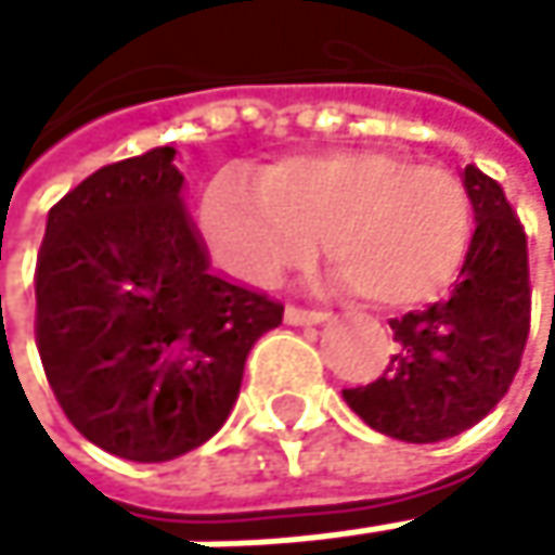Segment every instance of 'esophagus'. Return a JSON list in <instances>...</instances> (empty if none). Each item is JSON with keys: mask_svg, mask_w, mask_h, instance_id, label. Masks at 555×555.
<instances>
[{"mask_svg": "<svg viewBox=\"0 0 555 555\" xmlns=\"http://www.w3.org/2000/svg\"><path fill=\"white\" fill-rule=\"evenodd\" d=\"M330 312L323 309H299V306H286V323L289 326H319V323H326Z\"/></svg>", "mask_w": 555, "mask_h": 555, "instance_id": "obj_1", "label": "esophagus"}]
</instances>
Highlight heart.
Instances as JSON below:
<instances>
[{
    "mask_svg": "<svg viewBox=\"0 0 555 555\" xmlns=\"http://www.w3.org/2000/svg\"><path fill=\"white\" fill-rule=\"evenodd\" d=\"M199 236L212 262L246 286H272L323 243L336 280L376 306L433 299L460 272L473 209L439 163H406L383 145L289 153L256 185L219 176L199 199Z\"/></svg>",
    "mask_w": 555,
    "mask_h": 555,
    "instance_id": "heart-1",
    "label": "heart"
}]
</instances>
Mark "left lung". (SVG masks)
<instances>
[{
  "label": "left lung",
  "instance_id": "left-lung-1",
  "mask_svg": "<svg viewBox=\"0 0 555 555\" xmlns=\"http://www.w3.org/2000/svg\"><path fill=\"white\" fill-rule=\"evenodd\" d=\"M463 185L476 229L453 293L389 319V366L370 386L343 389L362 423L402 442L476 426L506 396L529 336L526 232L496 179L466 166Z\"/></svg>",
  "mask_w": 555,
  "mask_h": 555
}]
</instances>
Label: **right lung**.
Returning a JSON list of instances; mask_svg holds the SVG:
<instances>
[{"label":"right lung","instance_id":"add662e5","mask_svg":"<svg viewBox=\"0 0 555 555\" xmlns=\"http://www.w3.org/2000/svg\"><path fill=\"white\" fill-rule=\"evenodd\" d=\"M176 149L102 166L49 209L36 343L69 423L99 450L166 463L216 436L253 343L283 306L225 283L182 206Z\"/></svg>","mask_w":555,"mask_h":555}]
</instances>
